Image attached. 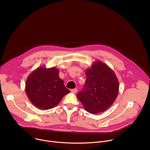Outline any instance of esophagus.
I'll return each mask as SVG.
<instances>
[{"label": "esophagus", "mask_w": 150, "mask_h": 150, "mask_svg": "<svg viewBox=\"0 0 150 150\" xmlns=\"http://www.w3.org/2000/svg\"><path fill=\"white\" fill-rule=\"evenodd\" d=\"M71 91L72 92V93H76V92H77V89L76 88H74V89H72L71 90Z\"/></svg>", "instance_id": "esophagus-1"}]
</instances>
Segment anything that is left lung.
Returning a JSON list of instances; mask_svg holds the SVG:
<instances>
[{
  "label": "left lung",
  "mask_w": 150,
  "mask_h": 150,
  "mask_svg": "<svg viewBox=\"0 0 150 150\" xmlns=\"http://www.w3.org/2000/svg\"><path fill=\"white\" fill-rule=\"evenodd\" d=\"M86 81L77 97L84 109L92 114L105 111L117 98L119 83L114 71L100 60L95 61L85 71Z\"/></svg>",
  "instance_id": "8db88e82"
}]
</instances>
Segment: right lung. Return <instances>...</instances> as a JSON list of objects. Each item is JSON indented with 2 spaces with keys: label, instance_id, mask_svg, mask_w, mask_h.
Listing matches in <instances>:
<instances>
[{
  "label": "right lung",
  "instance_id": "obj_1",
  "mask_svg": "<svg viewBox=\"0 0 150 150\" xmlns=\"http://www.w3.org/2000/svg\"><path fill=\"white\" fill-rule=\"evenodd\" d=\"M59 71L56 67H40L28 76L26 94L36 108L41 110L52 109L70 92L59 78Z\"/></svg>",
  "mask_w": 150,
  "mask_h": 150
}]
</instances>
